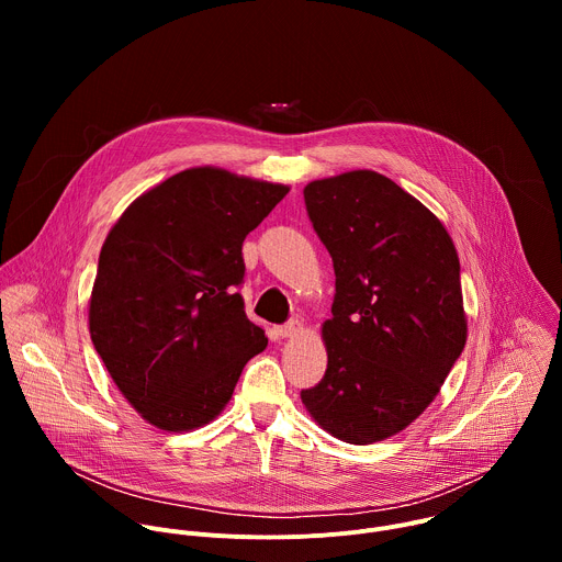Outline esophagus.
Here are the masks:
<instances>
[{"mask_svg":"<svg viewBox=\"0 0 562 562\" xmlns=\"http://www.w3.org/2000/svg\"><path fill=\"white\" fill-rule=\"evenodd\" d=\"M300 331H302V323H300V319H289L286 325L278 327V336H280V338H293V336H297Z\"/></svg>","mask_w":562,"mask_h":562,"instance_id":"1","label":"esophagus"}]
</instances>
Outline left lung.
I'll return each mask as SVG.
<instances>
[{
    "label": "left lung",
    "instance_id": "left-lung-1",
    "mask_svg": "<svg viewBox=\"0 0 562 562\" xmlns=\"http://www.w3.org/2000/svg\"><path fill=\"white\" fill-rule=\"evenodd\" d=\"M334 260L325 378L300 397L331 436L369 445L412 425L467 342L460 262L440 220L375 171L304 189Z\"/></svg>",
    "mask_w": 562,
    "mask_h": 562
}]
</instances>
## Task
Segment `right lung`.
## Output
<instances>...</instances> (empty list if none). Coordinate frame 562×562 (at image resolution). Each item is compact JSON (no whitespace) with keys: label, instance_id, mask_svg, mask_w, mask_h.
I'll use <instances>...</instances> for the list:
<instances>
[{"label":"right lung","instance_id":"obj_1","mask_svg":"<svg viewBox=\"0 0 562 562\" xmlns=\"http://www.w3.org/2000/svg\"><path fill=\"white\" fill-rule=\"evenodd\" d=\"M282 184L189 169L139 195L98 262L89 329L113 382L165 431L211 423L267 338L245 313V237Z\"/></svg>","mask_w":562,"mask_h":562}]
</instances>
